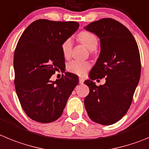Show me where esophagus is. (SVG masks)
Masks as SVG:
<instances>
[{
	"label": "esophagus",
	"mask_w": 149,
	"mask_h": 149,
	"mask_svg": "<svg viewBox=\"0 0 149 149\" xmlns=\"http://www.w3.org/2000/svg\"><path fill=\"white\" fill-rule=\"evenodd\" d=\"M79 83L80 84H83L84 83V78L83 77H79Z\"/></svg>",
	"instance_id": "esophagus-1"
}]
</instances>
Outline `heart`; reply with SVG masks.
<instances>
[{
    "label": "heart",
    "mask_w": 149,
    "mask_h": 149,
    "mask_svg": "<svg viewBox=\"0 0 149 149\" xmlns=\"http://www.w3.org/2000/svg\"><path fill=\"white\" fill-rule=\"evenodd\" d=\"M78 40L84 43L91 51L96 49L98 44V39L93 32L88 31H83L78 35ZM73 47V43L71 38H66L61 44V51L64 58H69L71 56ZM91 68V63L88 61H70L66 65V69L69 72L77 75H84Z\"/></svg>",
    "instance_id": "1"
}]
</instances>
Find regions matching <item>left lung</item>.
Here are the masks:
<instances>
[{"label":"left lung","instance_id":"8db88e82","mask_svg":"<svg viewBox=\"0 0 149 149\" xmlns=\"http://www.w3.org/2000/svg\"><path fill=\"white\" fill-rule=\"evenodd\" d=\"M85 29L98 36L100 54L89 73L91 80L84 82L89 94L84 105L90 119L101 125H111L129 110L141 72L140 56L137 42L130 31L119 21L103 18ZM106 78L104 85L92 81Z\"/></svg>","mask_w":149,"mask_h":149}]
</instances>
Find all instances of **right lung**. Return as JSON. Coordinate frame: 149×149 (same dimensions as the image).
I'll return each mask as SVG.
<instances>
[{
  "mask_svg": "<svg viewBox=\"0 0 149 149\" xmlns=\"http://www.w3.org/2000/svg\"><path fill=\"white\" fill-rule=\"evenodd\" d=\"M74 21L39 19L22 34L14 54L15 86L22 109L29 118L42 123L58 120L63 114L78 77L65 72L61 79L51 77L65 66L61 44L77 30Z\"/></svg>",
  "mask_w": 149,
  "mask_h": 149,
  "instance_id": "right-lung-1",
  "label": "right lung"
}]
</instances>
